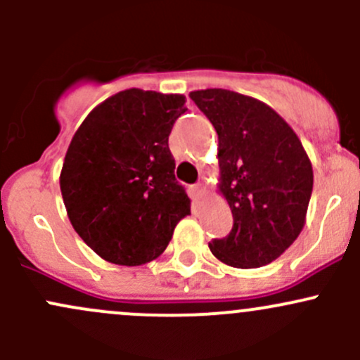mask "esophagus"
<instances>
[{
	"instance_id": "34e87169",
	"label": "esophagus",
	"mask_w": 360,
	"mask_h": 360,
	"mask_svg": "<svg viewBox=\"0 0 360 360\" xmlns=\"http://www.w3.org/2000/svg\"><path fill=\"white\" fill-rule=\"evenodd\" d=\"M191 190H193L195 197H197V198H202V197H203V188H202V184H193V186H191Z\"/></svg>"
}]
</instances>
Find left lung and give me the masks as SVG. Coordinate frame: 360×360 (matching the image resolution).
Masks as SVG:
<instances>
[{
  "label": "left lung",
  "instance_id": "obj_1",
  "mask_svg": "<svg viewBox=\"0 0 360 360\" xmlns=\"http://www.w3.org/2000/svg\"><path fill=\"white\" fill-rule=\"evenodd\" d=\"M190 97L217 132L219 191L233 214L230 233L209 248L230 266H264L303 230L314 188L310 158L285 120L261 101L224 89Z\"/></svg>",
  "mask_w": 360,
  "mask_h": 360
}]
</instances>
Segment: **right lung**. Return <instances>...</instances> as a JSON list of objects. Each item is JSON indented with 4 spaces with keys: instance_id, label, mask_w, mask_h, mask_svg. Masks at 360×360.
<instances>
[{
    "instance_id": "obj_1",
    "label": "right lung",
    "mask_w": 360,
    "mask_h": 360,
    "mask_svg": "<svg viewBox=\"0 0 360 360\" xmlns=\"http://www.w3.org/2000/svg\"><path fill=\"white\" fill-rule=\"evenodd\" d=\"M184 103L179 94L123 90L90 112L69 144L60 172L69 221L110 263L157 259L190 214L169 150Z\"/></svg>"
}]
</instances>
